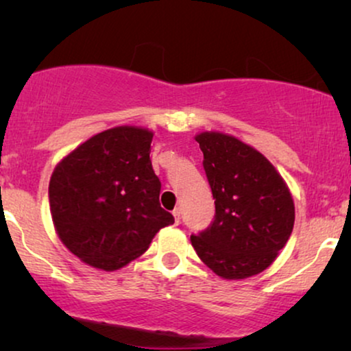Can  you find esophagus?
<instances>
[{
    "instance_id": "esophagus-1",
    "label": "esophagus",
    "mask_w": 351,
    "mask_h": 351,
    "mask_svg": "<svg viewBox=\"0 0 351 351\" xmlns=\"http://www.w3.org/2000/svg\"><path fill=\"white\" fill-rule=\"evenodd\" d=\"M173 216H175L176 223H180V219H181V208H175V209H173Z\"/></svg>"
}]
</instances>
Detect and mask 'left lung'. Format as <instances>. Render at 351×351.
I'll list each match as a JSON object with an SVG mask.
<instances>
[{"mask_svg":"<svg viewBox=\"0 0 351 351\" xmlns=\"http://www.w3.org/2000/svg\"><path fill=\"white\" fill-rule=\"evenodd\" d=\"M215 198V221L191 236L196 254L216 276L247 279L271 265L287 244L295 206L287 183L261 152L221 132L195 136Z\"/></svg>","mask_w":351,"mask_h":351,"instance_id":"obj_1","label":"left lung"}]
</instances>
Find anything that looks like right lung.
<instances>
[{"mask_svg":"<svg viewBox=\"0 0 351 351\" xmlns=\"http://www.w3.org/2000/svg\"><path fill=\"white\" fill-rule=\"evenodd\" d=\"M153 132L120 125L90 136L56 165L49 208L60 243L82 263L119 271L175 217L160 206Z\"/></svg>","mask_w":351,"mask_h":351,"instance_id":"add662e5","label":"right lung"}]
</instances>
